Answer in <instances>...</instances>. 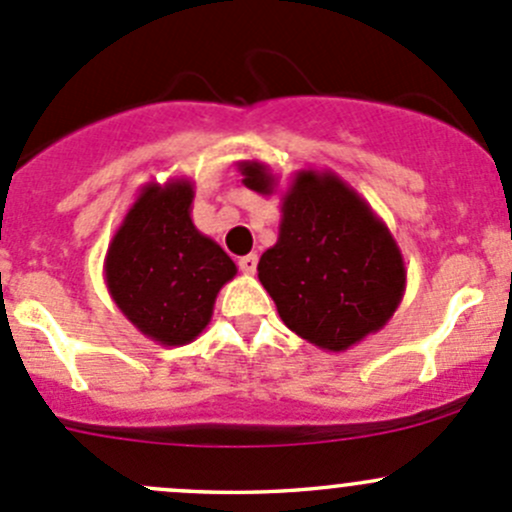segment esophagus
Listing matches in <instances>:
<instances>
[{
  "instance_id": "1",
  "label": "esophagus",
  "mask_w": 512,
  "mask_h": 512,
  "mask_svg": "<svg viewBox=\"0 0 512 512\" xmlns=\"http://www.w3.org/2000/svg\"><path fill=\"white\" fill-rule=\"evenodd\" d=\"M237 265H240V270L245 272V275H255L257 270V255H245L237 260Z\"/></svg>"
}]
</instances>
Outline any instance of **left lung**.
Segmentation results:
<instances>
[{
  "label": "left lung",
  "instance_id": "1",
  "mask_svg": "<svg viewBox=\"0 0 512 512\" xmlns=\"http://www.w3.org/2000/svg\"><path fill=\"white\" fill-rule=\"evenodd\" d=\"M242 183L272 195L277 178L260 160H240ZM257 277L282 322L324 352H347L386 327L406 292L394 235L352 185L332 170H297L282 195L280 237Z\"/></svg>",
  "mask_w": 512,
  "mask_h": 512
}]
</instances>
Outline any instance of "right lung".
<instances>
[{
	"mask_svg": "<svg viewBox=\"0 0 512 512\" xmlns=\"http://www.w3.org/2000/svg\"><path fill=\"white\" fill-rule=\"evenodd\" d=\"M193 180L146 183L108 242L103 280L123 317L163 347L198 339L235 262L190 218Z\"/></svg>",
	"mask_w": 512,
	"mask_h": 512,
	"instance_id": "add662e5",
	"label": "right lung"
}]
</instances>
